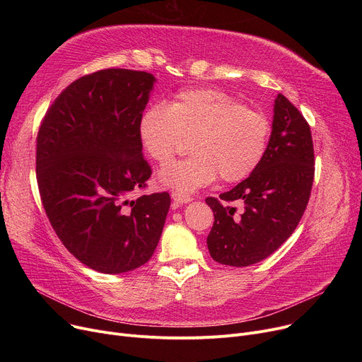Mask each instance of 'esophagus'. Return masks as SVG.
I'll return each instance as SVG.
<instances>
[{
    "mask_svg": "<svg viewBox=\"0 0 362 362\" xmlns=\"http://www.w3.org/2000/svg\"><path fill=\"white\" fill-rule=\"evenodd\" d=\"M171 198H173V201H175L176 205H183V204H187V202L192 201L191 197L182 195V194H179V192H171Z\"/></svg>",
    "mask_w": 362,
    "mask_h": 362,
    "instance_id": "34e87169",
    "label": "esophagus"
}]
</instances>
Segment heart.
Returning a JSON list of instances; mask_svg holds the SVG:
<instances>
[{
	"instance_id": "obj_1",
	"label": "heart",
	"mask_w": 362,
	"mask_h": 362,
	"mask_svg": "<svg viewBox=\"0 0 362 362\" xmlns=\"http://www.w3.org/2000/svg\"><path fill=\"white\" fill-rule=\"evenodd\" d=\"M270 120L245 108L218 89L180 92L171 105H151L139 120V139L146 154L168 163L192 139V157L164 167L158 180L182 195L211 185L218 176L233 183L248 177L265 156Z\"/></svg>"
}]
</instances>
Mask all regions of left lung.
I'll list each match as a JSON object with an SVG mask.
<instances>
[{
	"mask_svg": "<svg viewBox=\"0 0 362 362\" xmlns=\"http://www.w3.org/2000/svg\"><path fill=\"white\" fill-rule=\"evenodd\" d=\"M314 170L310 124L279 93L269 146L258 167L220 199H205L214 213L213 229L206 238L213 259L232 267H248L279 250L308 205ZM232 202L243 205L240 212L230 205Z\"/></svg>",
	"mask_w": 362,
	"mask_h": 362,
	"instance_id": "8db88e82",
	"label": "left lung"
}]
</instances>
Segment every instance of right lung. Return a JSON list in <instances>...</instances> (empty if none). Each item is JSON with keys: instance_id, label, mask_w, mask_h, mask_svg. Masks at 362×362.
Segmentation results:
<instances>
[{"instance_id": "1", "label": "right lung", "mask_w": 362, "mask_h": 362, "mask_svg": "<svg viewBox=\"0 0 362 362\" xmlns=\"http://www.w3.org/2000/svg\"><path fill=\"white\" fill-rule=\"evenodd\" d=\"M156 78L105 69L70 83L36 138V180L67 251L104 274L135 270L154 254L170 208L167 192L130 199L146 186L139 120Z\"/></svg>"}]
</instances>
